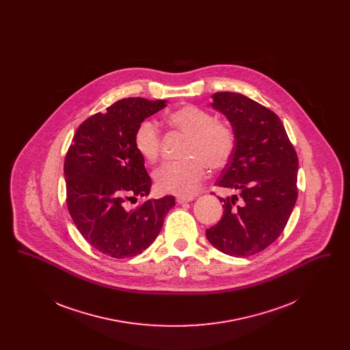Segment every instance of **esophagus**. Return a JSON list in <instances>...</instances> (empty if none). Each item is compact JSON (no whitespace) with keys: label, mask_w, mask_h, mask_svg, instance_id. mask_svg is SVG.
<instances>
[{"label":"esophagus","mask_w":350,"mask_h":350,"mask_svg":"<svg viewBox=\"0 0 350 350\" xmlns=\"http://www.w3.org/2000/svg\"><path fill=\"white\" fill-rule=\"evenodd\" d=\"M194 200L193 197H177L176 198V202L178 203V204H183V203H187V202H191V200Z\"/></svg>","instance_id":"esophagus-1"}]
</instances>
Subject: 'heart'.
<instances>
[{
  "label": "heart",
  "mask_w": 350,
  "mask_h": 350,
  "mask_svg": "<svg viewBox=\"0 0 350 350\" xmlns=\"http://www.w3.org/2000/svg\"><path fill=\"white\" fill-rule=\"evenodd\" d=\"M173 131L187 136L183 161L167 163L154 173L159 191L187 197L194 194L206 177L207 167L220 170L227 167L236 148L232 129L197 106H183L167 117ZM133 146L150 164L157 161L161 152V133L152 119L139 123L133 133Z\"/></svg>",
  "instance_id": "heart-1"
}]
</instances>
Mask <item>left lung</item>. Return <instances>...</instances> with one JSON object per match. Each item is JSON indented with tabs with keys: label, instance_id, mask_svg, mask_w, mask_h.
Instances as JSON below:
<instances>
[{
	"label": "left lung",
	"instance_id": "obj_1",
	"mask_svg": "<svg viewBox=\"0 0 350 350\" xmlns=\"http://www.w3.org/2000/svg\"><path fill=\"white\" fill-rule=\"evenodd\" d=\"M213 100L236 136L217 186L237 194L219 197L224 213L206 237L226 254L248 257L274 243L287 224L298 198V156L281 119L265 106L231 92Z\"/></svg>",
	"mask_w": 350,
	"mask_h": 350
}]
</instances>
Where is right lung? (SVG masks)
<instances>
[{
	"mask_svg": "<svg viewBox=\"0 0 350 350\" xmlns=\"http://www.w3.org/2000/svg\"><path fill=\"white\" fill-rule=\"evenodd\" d=\"M165 106L164 100H118L83 120L68 148V211L83 239L106 256L126 258L147 250L176 204L167 196L126 207L127 200L148 196L152 185L133 133L142 120Z\"/></svg>",
	"mask_w": 350,
	"mask_h": 350,
	"instance_id": "right-lung-1",
	"label": "right lung"
}]
</instances>
